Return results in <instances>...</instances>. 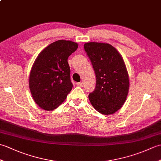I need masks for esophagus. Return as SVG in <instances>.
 <instances>
[{
  "label": "esophagus",
  "mask_w": 161,
  "mask_h": 161,
  "mask_svg": "<svg viewBox=\"0 0 161 161\" xmlns=\"http://www.w3.org/2000/svg\"><path fill=\"white\" fill-rule=\"evenodd\" d=\"M83 84H84V83L82 82V81H81V82H77V86H80V87L83 86Z\"/></svg>",
  "instance_id": "1"
}]
</instances>
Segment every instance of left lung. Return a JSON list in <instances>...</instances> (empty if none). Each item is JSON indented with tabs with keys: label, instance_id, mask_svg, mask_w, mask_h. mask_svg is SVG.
Instances as JSON below:
<instances>
[{
	"label": "left lung",
	"instance_id": "1",
	"mask_svg": "<svg viewBox=\"0 0 161 161\" xmlns=\"http://www.w3.org/2000/svg\"><path fill=\"white\" fill-rule=\"evenodd\" d=\"M96 77L95 90L88 98L95 110L104 115L118 111L127 96L129 80L121 54L108 43L90 42L84 46Z\"/></svg>",
	"mask_w": 161,
	"mask_h": 161
}]
</instances>
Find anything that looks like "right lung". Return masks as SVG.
I'll return each mask as SVG.
<instances>
[{
    "mask_svg": "<svg viewBox=\"0 0 161 161\" xmlns=\"http://www.w3.org/2000/svg\"><path fill=\"white\" fill-rule=\"evenodd\" d=\"M77 47L70 41H57L43 50L34 63L30 89L36 104L44 110L57 108L73 88L68 59Z\"/></svg>",
    "mask_w": 161,
    "mask_h": 161,
    "instance_id": "right-lung-1",
    "label": "right lung"
}]
</instances>
